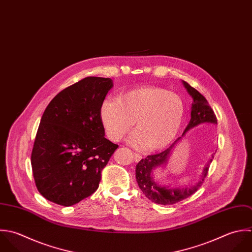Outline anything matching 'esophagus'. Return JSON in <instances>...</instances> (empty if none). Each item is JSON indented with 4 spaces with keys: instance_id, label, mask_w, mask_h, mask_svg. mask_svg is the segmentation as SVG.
I'll use <instances>...</instances> for the list:
<instances>
[{
    "instance_id": "34e87169",
    "label": "esophagus",
    "mask_w": 252,
    "mask_h": 252,
    "mask_svg": "<svg viewBox=\"0 0 252 252\" xmlns=\"http://www.w3.org/2000/svg\"><path fill=\"white\" fill-rule=\"evenodd\" d=\"M141 159H142V156H141V155H139V154H134V160H135L136 162H139Z\"/></svg>"
}]
</instances>
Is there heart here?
I'll list each match as a JSON object with an SVG mask.
<instances>
[{"instance_id": "b5f03b06", "label": "heart", "mask_w": 252, "mask_h": 252, "mask_svg": "<svg viewBox=\"0 0 252 252\" xmlns=\"http://www.w3.org/2000/svg\"><path fill=\"white\" fill-rule=\"evenodd\" d=\"M184 99L159 87H142L128 91L117 99H104L100 119L110 140L120 141L133 128L129 142L136 149L158 151L177 137L185 117Z\"/></svg>"}]
</instances>
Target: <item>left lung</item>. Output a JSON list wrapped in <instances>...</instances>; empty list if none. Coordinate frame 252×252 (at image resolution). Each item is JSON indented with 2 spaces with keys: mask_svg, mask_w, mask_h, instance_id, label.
<instances>
[{
  "mask_svg": "<svg viewBox=\"0 0 252 252\" xmlns=\"http://www.w3.org/2000/svg\"><path fill=\"white\" fill-rule=\"evenodd\" d=\"M182 82L189 94L192 97L189 123L186 127L183 135L179 137L167 150L158 155L148 156L145 159L140 160V162L136 165V180L140 189L147 198L158 204H174L194 193L203 183L204 178L207 175L209 165L212 162L216 153H212L202 169L198 180L194 184H190L189 186H171V184L168 183L162 185L157 182L155 179L154 173L156 170L166 169L170 158L173 155V151H175L177 146L183 141V139H185L187 133L201 124L217 125L216 115L214 114V111L210 107L206 98L187 82Z\"/></svg>",
  "mask_w": 252,
  "mask_h": 252,
  "instance_id": "obj_1",
  "label": "left lung"
}]
</instances>
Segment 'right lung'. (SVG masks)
Listing matches in <instances>:
<instances>
[{"mask_svg": "<svg viewBox=\"0 0 252 252\" xmlns=\"http://www.w3.org/2000/svg\"><path fill=\"white\" fill-rule=\"evenodd\" d=\"M110 78L87 77L60 92L40 121L31 155L36 187L48 200L71 206L91 195L117 145L104 138L100 106Z\"/></svg>", "mask_w": 252, "mask_h": 252, "instance_id": "add662e5", "label": "right lung"}]
</instances>
